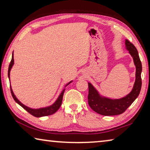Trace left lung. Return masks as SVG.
<instances>
[{
    "label": "left lung",
    "mask_w": 150,
    "mask_h": 150,
    "mask_svg": "<svg viewBox=\"0 0 150 150\" xmlns=\"http://www.w3.org/2000/svg\"><path fill=\"white\" fill-rule=\"evenodd\" d=\"M125 44L126 49L129 51V53L133 58L134 63L136 68V81L131 92L128 95L120 99H110V98L101 96L98 91L95 89V88H94L90 83H88V105L94 111L101 115L115 116L123 113L136 100L140 93L142 87L141 73L142 66L141 61L139 59L138 50L134 44H132L128 40H126Z\"/></svg>",
    "instance_id": "1"
}]
</instances>
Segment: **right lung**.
I'll return each instance as SVG.
<instances>
[{
  "instance_id": "add662e5",
  "label": "right lung",
  "mask_w": 150,
  "mask_h": 150,
  "mask_svg": "<svg viewBox=\"0 0 150 150\" xmlns=\"http://www.w3.org/2000/svg\"><path fill=\"white\" fill-rule=\"evenodd\" d=\"M14 65V56H13V54H12V59L11 62L10 63L9 67H8V76L10 80V72H11V70L12 69V66ZM72 81H70V82L65 85V87L67 85H68L70 83H71ZM65 88L62 91V93L60 94V95L59 96L57 99L56 100V101L52 105H51L50 106H47V107H45V108H37V109H33V108H30L28 106H25L24 105H23L22 103H20V101L18 100V98L16 97V96L14 95V94L13 93V91L12 90L11 86V94L12 97H13L14 100L16 101V102L19 105H20L22 106V108L24 109H25L27 112L32 115V116H35V117H42V116H48V115H51L54 114L55 112H57V110L59 108V107L62 105V100H63V93H64L65 91Z\"/></svg>"
}]
</instances>
